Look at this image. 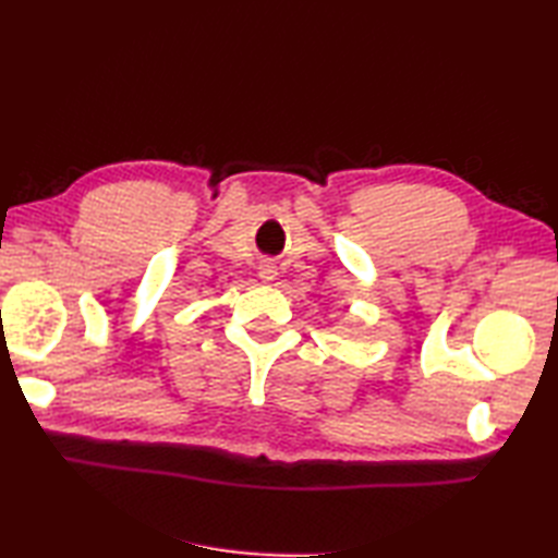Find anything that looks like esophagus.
<instances>
[{"instance_id":"obj_1","label":"esophagus","mask_w":558,"mask_h":558,"mask_svg":"<svg viewBox=\"0 0 558 558\" xmlns=\"http://www.w3.org/2000/svg\"><path fill=\"white\" fill-rule=\"evenodd\" d=\"M276 276H278V268H276V264H272V260H264V264L258 266V278L260 280L270 282V280H276Z\"/></svg>"}]
</instances>
